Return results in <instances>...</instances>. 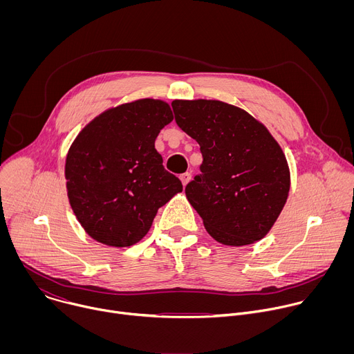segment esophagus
I'll use <instances>...</instances> for the list:
<instances>
[{"label": "esophagus", "mask_w": 354, "mask_h": 354, "mask_svg": "<svg viewBox=\"0 0 354 354\" xmlns=\"http://www.w3.org/2000/svg\"><path fill=\"white\" fill-rule=\"evenodd\" d=\"M190 179H192V175H190L189 172L180 175V180H182V185H183V186H186V185L190 182Z\"/></svg>", "instance_id": "esophagus-1"}]
</instances>
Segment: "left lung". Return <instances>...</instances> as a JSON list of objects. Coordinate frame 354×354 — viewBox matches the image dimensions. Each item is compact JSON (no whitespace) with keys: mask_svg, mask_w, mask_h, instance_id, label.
Segmentation results:
<instances>
[{"mask_svg":"<svg viewBox=\"0 0 354 354\" xmlns=\"http://www.w3.org/2000/svg\"><path fill=\"white\" fill-rule=\"evenodd\" d=\"M178 126L200 145V175L187 183L189 203L220 243L261 241L279 218L290 192L281 147L259 120L213 99L172 102Z\"/></svg>","mask_w":354,"mask_h":354,"instance_id":"obj_1","label":"left lung"}]
</instances>
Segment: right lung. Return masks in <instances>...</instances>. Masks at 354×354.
<instances>
[{
	"instance_id": "right-lung-1",
	"label": "right lung",
	"mask_w": 354,
	"mask_h": 354,
	"mask_svg": "<svg viewBox=\"0 0 354 354\" xmlns=\"http://www.w3.org/2000/svg\"><path fill=\"white\" fill-rule=\"evenodd\" d=\"M174 120L161 99H137L91 120L66 158L71 209L95 241L126 248L149 231L160 207L182 192L156 149L161 129Z\"/></svg>"
}]
</instances>
